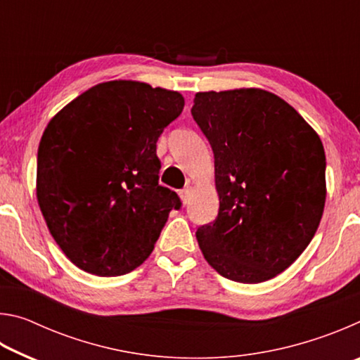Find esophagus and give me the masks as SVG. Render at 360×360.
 <instances>
[{
	"mask_svg": "<svg viewBox=\"0 0 360 360\" xmlns=\"http://www.w3.org/2000/svg\"><path fill=\"white\" fill-rule=\"evenodd\" d=\"M191 193H192V186H186L182 191L179 192V197L182 200V203H188V200H191Z\"/></svg>",
	"mask_w": 360,
	"mask_h": 360,
	"instance_id": "34e87169",
	"label": "esophagus"
}]
</instances>
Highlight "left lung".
Wrapping results in <instances>:
<instances>
[{
    "label": "left lung",
    "instance_id": "8db88e82",
    "mask_svg": "<svg viewBox=\"0 0 360 360\" xmlns=\"http://www.w3.org/2000/svg\"><path fill=\"white\" fill-rule=\"evenodd\" d=\"M192 117L214 154L216 221L197 230L208 264L236 283H264L298 259L326 203V152L311 127L275 94L195 95Z\"/></svg>",
    "mask_w": 360,
    "mask_h": 360
}]
</instances>
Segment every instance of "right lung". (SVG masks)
Here are the masks:
<instances>
[{
    "label": "right lung",
    "instance_id": "1",
    "mask_svg": "<svg viewBox=\"0 0 360 360\" xmlns=\"http://www.w3.org/2000/svg\"><path fill=\"white\" fill-rule=\"evenodd\" d=\"M184 109L178 92L136 81L95 85L49 122L36 195L49 231L72 264L96 276L149 257L178 193L158 184L157 139Z\"/></svg>",
    "mask_w": 360,
    "mask_h": 360
}]
</instances>
